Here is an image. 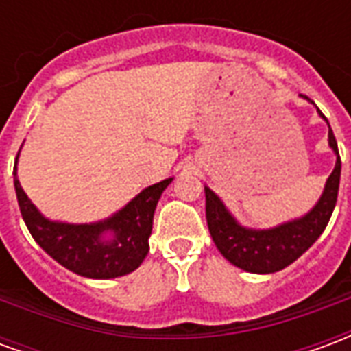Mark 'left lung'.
<instances>
[{
	"label": "left lung",
	"mask_w": 351,
	"mask_h": 351,
	"mask_svg": "<svg viewBox=\"0 0 351 351\" xmlns=\"http://www.w3.org/2000/svg\"><path fill=\"white\" fill-rule=\"evenodd\" d=\"M319 112V110H317ZM322 114V112H319ZM325 118V116H324ZM329 146L337 154V163L325 182L316 206L302 218L286 221L272 229H246L229 214L226 205L210 188H205L206 223L216 248L229 263L258 274L286 269L316 243L329 223L340 184V156L337 138L329 125Z\"/></svg>",
	"instance_id": "obj_1"
}]
</instances>
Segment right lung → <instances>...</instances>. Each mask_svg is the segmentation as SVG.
<instances>
[{"mask_svg":"<svg viewBox=\"0 0 351 351\" xmlns=\"http://www.w3.org/2000/svg\"><path fill=\"white\" fill-rule=\"evenodd\" d=\"M16 161L12 176L20 213L35 243L50 258L86 278L123 276L145 261L150 248L148 237L152 233L154 210L173 178L148 186L107 220L97 223H64L47 220L27 199L16 178Z\"/></svg>","mask_w":351,"mask_h":351,"instance_id":"1","label":"right lung"}]
</instances>
